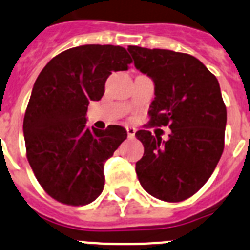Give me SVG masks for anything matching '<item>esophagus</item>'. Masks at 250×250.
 <instances>
[{"label": "esophagus", "mask_w": 250, "mask_h": 250, "mask_svg": "<svg viewBox=\"0 0 250 250\" xmlns=\"http://www.w3.org/2000/svg\"><path fill=\"white\" fill-rule=\"evenodd\" d=\"M125 129H127L128 137L133 138L134 134H136V128H134V127H127V128H125Z\"/></svg>", "instance_id": "1"}]
</instances>
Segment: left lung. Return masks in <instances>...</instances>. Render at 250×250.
Returning a JSON list of instances; mask_svg holds the SVG:
<instances>
[{
    "label": "left lung",
    "mask_w": 250,
    "mask_h": 250,
    "mask_svg": "<svg viewBox=\"0 0 250 250\" xmlns=\"http://www.w3.org/2000/svg\"><path fill=\"white\" fill-rule=\"evenodd\" d=\"M134 66L155 84L149 105L152 125H168V140L136 132L145 153L136 173L145 190L177 203L204 186L224 149L227 108L220 85L205 65L188 54L128 46Z\"/></svg>",
    "instance_id": "1"
}]
</instances>
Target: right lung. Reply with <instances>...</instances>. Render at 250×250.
I'll return each instance as SVG.
<instances>
[{"label": "right lung", "mask_w": 250, "mask_h": 250, "mask_svg": "<svg viewBox=\"0 0 250 250\" xmlns=\"http://www.w3.org/2000/svg\"><path fill=\"white\" fill-rule=\"evenodd\" d=\"M131 62L122 46L82 45L56 55L39 74L23 118L26 153L40 185L59 203L86 205L102 194L104 162L127 131L88 128L86 110L102 99L112 71Z\"/></svg>", "instance_id": "1"}]
</instances>
